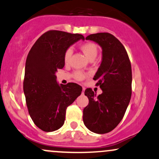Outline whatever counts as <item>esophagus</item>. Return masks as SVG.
Here are the masks:
<instances>
[{
  "mask_svg": "<svg viewBox=\"0 0 159 159\" xmlns=\"http://www.w3.org/2000/svg\"><path fill=\"white\" fill-rule=\"evenodd\" d=\"M84 90H85L84 87H82V93H84Z\"/></svg>",
  "mask_w": 159,
  "mask_h": 159,
  "instance_id": "obj_1",
  "label": "esophagus"
}]
</instances>
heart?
<instances>
[{
    "instance_id": "1",
    "label": "heart",
    "mask_w": 159,
    "mask_h": 159,
    "mask_svg": "<svg viewBox=\"0 0 159 159\" xmlns=\"http://www.w3.org/2000/svg\"><path fill=\"white\" fill-rule=\"evenodd\" d=\"M81 49L82 52L84 53V54L89 59L93 60L98 54V48L97 45H96L93 43H90V42H88V43H85L84 44L81 45ZM72 52H73V50H72V48H68L66 50L64 53V56H63V59H64V62L66 63H68L69 61H70V58L72 57ZM87 76V72H82V71H75L73 72V77L75 80H77L78 81H82L84 78Z\"/></svg>"
}]
</instances>
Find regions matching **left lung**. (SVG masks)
Instances as JSON below:
<instances>
[{"label":"left lung","mask_w":159,"mask_h":159,"mask_svg":"<svg viewBox=\"0 0 159 159\" xmlns=\"http://www.w3.org/2000/svg\"><path fill=\"white\" fill-rule=\"evenodd\" d=\"M102 48V61L93 80L102 90L96 96L86 89L89 103L83 111L85 126L96 134L110 132L123 118L132 96V66L125 47L112 34L98 33L86 37Z\"/></svg>","instance_id":"8db88e82"}]
</instances>
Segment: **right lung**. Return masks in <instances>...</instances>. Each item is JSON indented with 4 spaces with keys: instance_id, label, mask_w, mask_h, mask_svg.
<instances>
[{
    "instance_id": "right-lung-1",
    "label": "right lung",
    "mask_w": 159,
    "mask_h": 159,
    "mask_svg": "<svg viewBox=\"0 0 159 159\" xmlns=\"http://www.w3.org/2000/svg\"><path fill=\"white\" fill-rule=\"evenodd\" d=\"M79 39H84V36L51 30L36 40L28 53L23 90L30 117L44 132H54L63 125L67 107L81 93L77 84L58 85L55 75L64 66L66 50Z\"/></svg>"
}]
</instances>
